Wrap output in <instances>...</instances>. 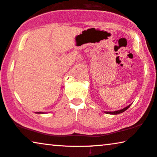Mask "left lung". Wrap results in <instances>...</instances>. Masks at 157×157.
Wrapping results in <instances>:
<instances>
[{
	"mask_svg": "<svg viewBox=\"0 0 157 157\" xmlns=\"http://www.w3.org/2000/svg\"><path fill=\"white\" fill-rule=\"evenodd\" d=\"M130 105H128L127 107H126L124 108H123V109H120V110H117V111H114V112H105L106 114H120V113H122V112H124V111H126L128 108H129L130 107Z\"/></svg>",
	"mask_w": 157,
	"mask_h": 157,
	"instance_id": "obj_1",
	"label": "left lung"
}]
</instances>
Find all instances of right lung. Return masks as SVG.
I'll list each match as a JSON object with an SVG mask.
<instances>
[{"label":"right lung","instance_id":"add662e5","mask_svg":"<svg viewBox=\"0 0 157 157\" xmlns=\"http://www.w3.org/2000/svg\"><path fill=\"white\" fill-rule=\"evenodd\" d=\"M37 114H43L44 112H36Z\"/></svg>","mask_w":157,"mask_h":157}]
</instances>
